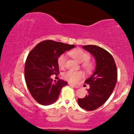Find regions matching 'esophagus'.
Instances as JSON below:
<instances>
[{"label":"esophagus","instance_id":"1","mask_svg":"<svg viewBox=\"0 0 134 134\" xmlns=\"http://www.w3.org/2000/svg\"><path fill=\"white\" fill-rule=\"evenodd\" d=\"M68 85H70V86H71V87H74V88H79V86H77V85H72V84H71V83H68Z\"/></svg>","mask_w":134,"mask_h":134}]
</instances>
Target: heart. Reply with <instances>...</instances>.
Returning <instances> with one entry per match:
<instances>
[{
  "label": "heart",
  "mask_w": 134,
  "mask_h": 134,
  "mask_svg": "<svg viewBox=\"0 0 134 134\" xmlns=\"http://www.w3.org/2000/svg\"><path fill=\"white\" fill-rule=\"evenodd\" d=\"M69 54L73 58L82 63V67L87 72H91L94 69V65L89 61L90 59V55L81 49H75L70 51ZM67 62V55L63 54L58 57L57 60L58 65L60 68H63L65 67ZM83 77V74L82 71H68L63 74V77L71 83H74L77 82L80 79Z\"/></svg>",
  "instance_id": "heart-1"
}]
</instances>
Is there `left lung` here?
<instances>
[{
  "mask_svg": "<svg viewBox=\"0 0 134 134\" xmlns=\"http://www.w3.org/2000/svg\"><path fill=\"white\" fill-rule=\"evenodd\" d=\"M83 48L94 56L96 66L92 76L85 81L90 85L88 94L79 98L77 102L82 109L92 111L103 105L114 90L118 77L116 66L112 55L102 47L86 45Z\"/></svg>",
  "mask_w": 134,
  "mask_h": 134,
  "instance_id": "1",
  "label": "left lung"
}]
</instances>
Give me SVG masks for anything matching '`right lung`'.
<instances>
[{
  "mask_svg": "<svg viewBox=\"0 0 134 134\" xmlns=\"http://www.w3.org/2000/svg\"><path fill=\"white\" fill-rule=\"evenodd\" d=\"M74 47L73 44L45 40L29 54L25 63V83L31 95L39 104L47 105L54 103L60 90L67 85V82L62 79L54 82L51 76L59 74L58 57Z\"/></svg>",
  "mask_w": 134,
  "mask_h": 134,
  "instance_id": "add662e5",
  "label": "right lung"
}]
</instances>
